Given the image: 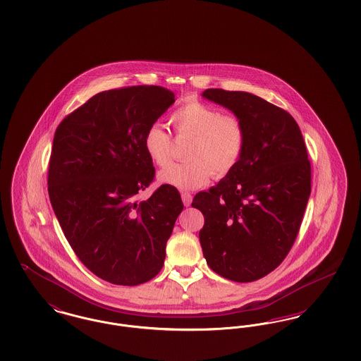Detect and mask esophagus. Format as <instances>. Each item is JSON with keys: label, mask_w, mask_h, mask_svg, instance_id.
Returning <instances> with one entry per match:
<instances>
[{"label": "esophagus", "mask_w": 361, "mask_h": 361, "mask_svg": "<svg viewBox=\"0 0 361 361\" xmlns=\"http://www.w3.org/2000/svg\"><path fill=\"white\" fill-rule=\"evenodd\" d=\"M181 199H183L184 206H190V203H192V195H190L189 192H183V193H181Z\"/></svg>", "instance_id": "34e87169"}]
</instances>
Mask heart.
Returning a JSON list of instances; mask_svg holds the SVG:
<instances>
[{
	"label": "heart",
	"mask_w": 361,
	"mask_h": 361,
	"mask_svg": "<svg viewBox=\"0 0 361 361\" xmlns=\"http://www.w3.org/2000/svg\"><path fill=\"white\" fill-rule=\"evenodd\" d=\"M171 124L178 137H192L185 162L169 164L172 137L158 123L152 124L143 137L149 158L158 166V180L178 189L202 188L211 176L221 178L231 172L242 157L246 134L238 118L224 115L218 108L192 100L171 115Z\"/></svg>",
	"instance_id": "obj_1"
}]
</instances>
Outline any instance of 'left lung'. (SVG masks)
<instances>
[{
    "instance_id": "8db88e82",
    "label": "left lung",
    "mask_w": 361,
    "mask_h": 361,
    "mask_svg": "<svg viewBox=\"0 0 361 361\" xmlns=\"http://www.w3.org/2000/svg\"><path fill=\"white\" fill-rule=\"evenodd\" d=\"M204 99L243 124L245 149L235 168L192 207L204 215L199 233L208 267L237 283L276 269L291 250L311 192V166L291 115L247 92L207 89Z\"/></svg>"
}]
</instances>
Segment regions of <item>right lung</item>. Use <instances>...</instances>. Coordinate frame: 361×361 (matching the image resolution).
<instances>
[{
	"instance_id": "add662e5",
	"label": "right lung",
	"mask_w": 361,
	"mask_h": 361,
	"mask_svg": "<svg viewBox=\"0 0 361 361\" xmlns=\"http://www.w3.org/2000/svg\"><path fill=\"white\" fill-rule=\"evenodd\" d=\"M173 103L174 93L161 86L105 90L55 131L47 180L52 209L77 257L112 284L137 286L158 275L184 208L168 184L137 200L155 174L145 133Z\"/></svg>"
}]
</instances>
